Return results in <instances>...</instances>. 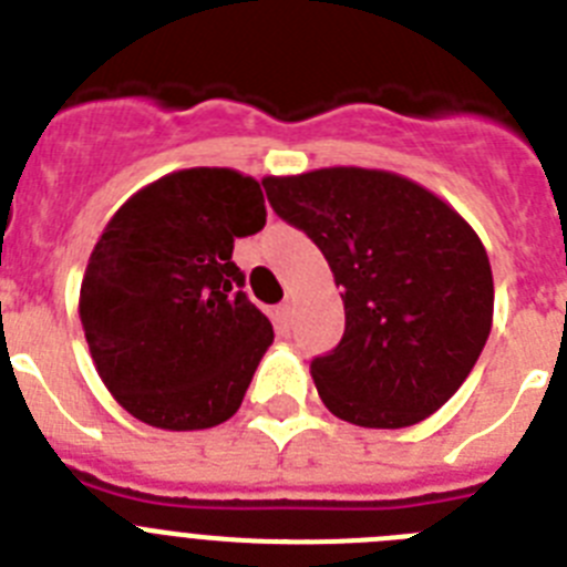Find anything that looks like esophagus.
<instances>
[{
    "instance_id": "34e87169",
    "label": "esophagus",
    "mask_w": 567,
    "mask_h": 567,
    "mask_svg": "<svg viewBox=\"0 0 567 567\" xmlns=\"http://www.w3.org/2000/svg\"><path fill=\"white\" fill-rule=\"evenodd\" d=\"M289 320H292V309H289V303H280V307L275 309V329H278L280 334H287Z\"/></svg>"
}]
</instances>
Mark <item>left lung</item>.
<instances>
[{"mask_svg": "<svg viewBox=\"0 0 567 567\" xmlns=\"http://www.w3.org/2000/svg\"><path fill=\"white\" fill-rule=\"evenodd\" d=\"M260 184L343 289V338L312 360L329 412L363 429H405L437 412L471 374L494 318L477 233L437 195L385 169L329 167Z\"/></svg>", "mask_w": 567, "mask_h": 567, "instance_id": "1", "label": "left lung"}]
</instances>
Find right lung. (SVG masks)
<instances>
[{
    "mask_svg": "<svg viewBox=\"0 0 567 567\" xmlns=\"http://www.w3.org/2000/svg\"><path fill=\"white\" fill-rule=\"evenodd\" d=\"M264 224L260 184L227 167L164 175L110 218L79 318L99 378L133 417L195 432L238 412L275 332L240 292L233 247Z\"/></svg>",
    "mask_w": 567,
    "mask_h": 567,
    "instance_id": "obj_1",
    "label": "right lung"
}]
</instances>
